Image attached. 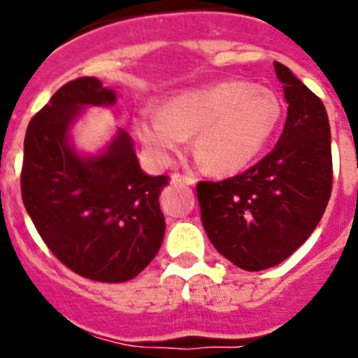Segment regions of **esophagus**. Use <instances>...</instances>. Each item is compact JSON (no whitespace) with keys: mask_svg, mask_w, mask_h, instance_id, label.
<instances>
[{"mask_svg":"<svg viewBox=\"0 0 358 358\" xmlns=\"http://www.w3.org/2000/svg\"><path fill=\"white\" fill-rule=\"evenodd\" d=\"M171 183L173 185H196V178L175 173V175H171Z\"/></svg>","mask_w":358,"mask_h":358,"instance_id":"obj_1","label":"esophagus"}]
</instances>
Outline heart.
<instances>
[{"instance_id": "obj_1", "label": "heart", "mask_w": 358, "mask_h": 358, "mask_svg": "<svg viewBox=\"0 0 358 358\" xmlns=\"http://www.w3.org/2000/svg\"><path fill=\"white\" fill-rule=\"evenodd\" d=\"M282 117L270 88L220 81L173 96L162 110L143 109L133 128L154 162H171L194 135V150L216 175H237L263 152Z\"/></svg>"}]
</instances>
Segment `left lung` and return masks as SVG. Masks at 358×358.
Here are the masks:
<instances>
[{
	"label": "left lung",
	"mask_w": 358,
	"mask_h": 358,
	"mask_svg": "<svg viewBox=\"0 0 358 358\" xmlns=\"http://www.w3.org/2000/svg\"><path fill=\"white\" fill-rule=\"evenodd\" d=\"M287 102L275 149L223 182H201L197 199L209 241L248 272L289 258L312 236L333 187L331 129L324 103L298 78L273 62Z\"/></svg>",
	"instance_id": "8db88e82"
}]
</instances>
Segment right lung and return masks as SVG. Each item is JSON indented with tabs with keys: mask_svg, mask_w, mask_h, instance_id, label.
Segmentation results:
<instances>
[{
	"mask_svg": "<svg viewBox=\"0 0 358 358\" xmlns=\"http://www.w3.org/2000/svg\"><path fill=\"white\" fill-rule=\"evenodd\" d=\"M115 100L100 79H74L31 119L24 140L20 182L32 223L64 265L99 282L138 275L166 230L159 196L168 176L140 168L124 129L95 154L74 145L71 131L86 107H112Z\"/></svg>",
	"mask_w": 358,
	"mask_h": 358,
	"instance_id": "right-lung-1",
	"label": "right lung"
}]
</instances>
